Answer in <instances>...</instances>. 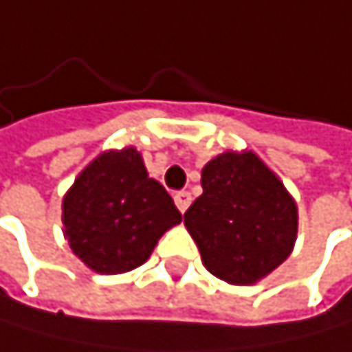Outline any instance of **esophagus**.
Listing matches in <instances>:
<instances>
[{"label": "esophagus", "instance_id": "esophagus-1", "mask_svg": "<svg viewBox=\"0 0 352 352\" xmlns=\"http://www.w3.org/2000/svg\"><path fill=\"white\" fill-rule=\"evenodd\" d=\"M190 202H192L190 192H177V194H175V205H177V209L182 213H186V209L190 207Z\"/></svg>", "mask_w": 352, "mask_h": 352}]
</instances>
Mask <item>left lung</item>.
<instances>
[{
    "label": "left lung",
    "mask_w": 352,
    "mask_h": 352,
    "mask_svg": "<svg viewBox=\"0 0 352 352\" xmlns=\"http://www.w3.org/2000/svg\"><path fill=\"white\" fill-rule=\"evenodd\" d=\"M202 194L184 213L202 262L217 278L251 285L289 258L296 202L251 152H226L202 168Z\"/></svg>",
    "instance_id": "obj_1"
}]
</instances>
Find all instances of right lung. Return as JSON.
I'll return each mask as SVG.
<instances>
[{
  "instance_id": "add662e5",
  "label": "right lung",
  "mask_w": 352,
  "mask_h": 352,
  "mask_svg": "<svg viewBox=\"0 0 352 352\" xmlns=\"http://www.w3.org/2000/svg\"><path fill=\"white\" fill-rule=\"evenodd\" d=\"M182 213L168 192L147 177L135 147L101 154L63 200L65 236L78 258L101 274L141 266Z\"/></svg>"
}]
</instances>
